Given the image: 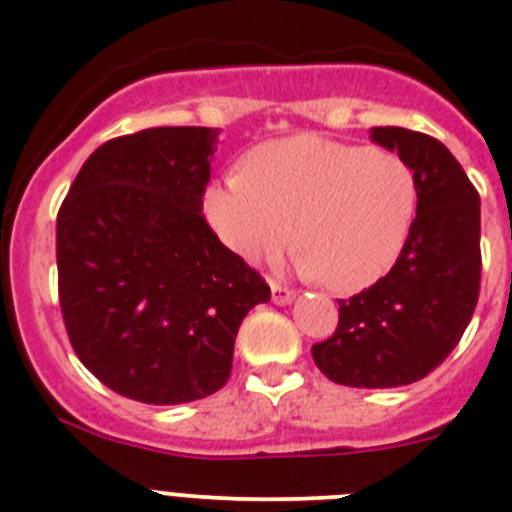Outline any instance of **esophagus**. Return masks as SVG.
I'll use <instances>...</instances> for the list:
<instances>
[{"mask_svg":"<svg viewBox=\"0 0 512 512\" xmlns=\"http://www.w3.org/2000/svg\"><path fill=\"white\" fill-rule=\"evenodd\" d=\"M270 290H272V303H275V305H290V303H293V298H295L293 290L283 288V285H278V283H270Z\"/></svg>","mask_w":512,"mask_h":512,"instance_id":"1","label":"esophagus"}]
</instances>
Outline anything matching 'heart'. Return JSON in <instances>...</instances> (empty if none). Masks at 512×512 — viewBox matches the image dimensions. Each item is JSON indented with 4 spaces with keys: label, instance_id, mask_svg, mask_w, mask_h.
Segmentation results:
<instances>
[{
    "label": "heart",
    "instance_id": "heart-1",
    "mask_svg": "<svg viewBox=\"0 0 512 512\" xmlns=\"http://www.w3.org/2000/svg\"><path fill=\"white\" fill-rule=\"evenodd\" d=\"M417 209V181L399 156L323 136L250 151L242 174L204 194V217L229 252L270 260L290 242L300 270L336 293L379 283L399 257Z\"/></svg>",
    "mask_w": 512,
    "mask_h": 512
}]
</instances>
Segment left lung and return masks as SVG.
<instances>
[{"mask_svg":"<svg viewBox=\"0 0 512 512\" xmlns=\"http://www.w3.org/2000/svg\"><path fill=\"white\" fill-rule=\"evenodd\" d=\"M414 171L417 217L389 275L338 300V328L315 343L331 381L391 389L424 379L460 343L480 295V197L450 148L427 133L371 128Z\"/></svg>","mask_w":512,"mask_h":512,"instance_id":"8db88e82","label":"left lung"}]
</instances>
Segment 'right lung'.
<instances>
[{
    "mask_svg": "<svg viewBox=\"0 0 512 512\" xmlns=\"http://www.w3.org/2000/svg\"><path fill=\"white\" fill-rule=\"evenodd\" d=\"M217 133L146 128L95 148L57 212L70 343L108 389L186 404L232 374L234 338L270 285L202 217Z\"/></svg>",
    "mask_w": 512,
    "mask_h": 512,
    "instance_id": "1",
    "label": "right lung"
}]
</instances>
